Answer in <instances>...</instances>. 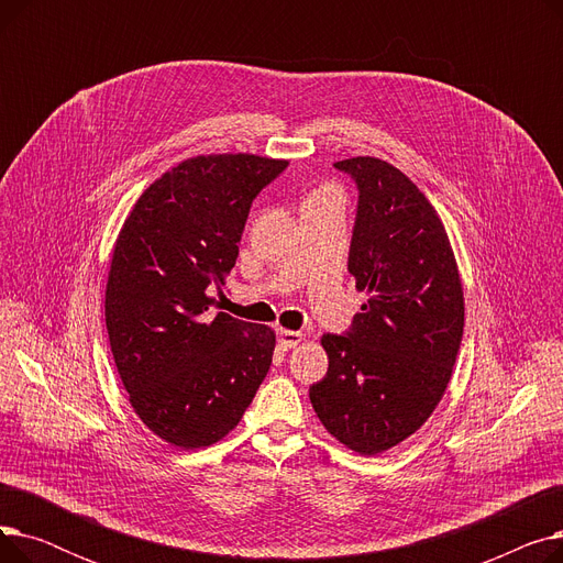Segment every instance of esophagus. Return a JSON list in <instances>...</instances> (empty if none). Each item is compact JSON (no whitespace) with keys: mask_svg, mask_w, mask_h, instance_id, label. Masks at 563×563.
<instances>
[{"mask_svg":"<svg viewBox=\"0 0 563 563\" xmlns=\"http://www.w3.org/2000/svg\"><path fill=\"white\" fill-rule=\"evenodd\" d=\"M303 340V333L301 331H287V329H278V342L280 346L287 351V349H294L299 342Z\"/></svg>","mask_w":563,"mask_h":563,"instance_id":"esophagus-1","label":"esophagus"}]
</instances>
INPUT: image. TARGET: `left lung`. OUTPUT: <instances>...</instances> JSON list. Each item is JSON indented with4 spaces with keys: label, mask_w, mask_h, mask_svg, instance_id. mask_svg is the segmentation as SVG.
Instances as JSON below:
<instances>
[{
    "label": "left lung",
    "mask_w": 563,
    "mask_h": 563,
    "mask_svg": "<svg viewBox=\"0 0 563 563\" xmlns=\"http://www.w3.org/2000/svg\"><path fill=\"white\" fill-rule=\"evenodd\" d=\"M358 189L349 274L369 299L342 335L327 333L329 372L310 386L321 424L374 456L416 433L445 395L463 338V287L433 205L393 164H333Z\"/></svg>",
    "instance_id": "1"
}]
</instances>
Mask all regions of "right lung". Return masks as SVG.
I'll return each mask as SVG.
<instances>
[{
  "label": "right lung",
  "instance_id": "obj_1",
  "mask_svg": "<svg viewBox=\"0 0 563 563\" xmlns=\"http://www.w3.org/2000/svg\"><path fill=\"white\" fill-rule=\"evenodd\" d=\"M287 168L200 155L147 187L113 249L104 317L113 361L143 424L175 448H210L240 424L272 367L276 335L210 314L240 255L257 194Z\"/></svg>",
  "mask_w": 563,
  "mask_h": 563
}]
</instances>
